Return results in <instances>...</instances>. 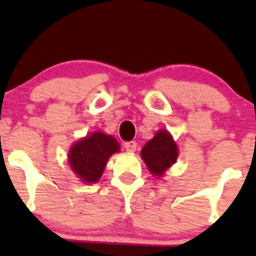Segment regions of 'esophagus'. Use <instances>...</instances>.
I'll use <instances>...</instances> for the list:
<instances>
[{"label": "esophagus", "mask_w": 256, "mask_h": 256, "mask_svg": "<svg viewBox=\"0 0 256 256\" xmlns=\"http://www.w3.org/2000/svg\"><path fill=\"white\" fill-rule=\"evenodd\" d=\"M124 147H125L126 151L134 152L136 150V147H138V144H136V141H128V142L124 144Z\"/></svg>", "instance_id": "34e87169"}]
</instances>
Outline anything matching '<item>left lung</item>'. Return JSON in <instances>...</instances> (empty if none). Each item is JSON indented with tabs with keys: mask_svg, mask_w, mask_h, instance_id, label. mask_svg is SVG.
<instances>
[{
	"mask_svg": "<svg viewBox=\"0 0 256 256\" xmlns=\"http://www.w3.org/2000/svg\"><path fill=\"white\" fill-rule=\"evenodd\" d=\"M141 156L154 176H162L176 162L177 146L167 131H158L152 140L144 144Z\"/></svg>",
	"mask_w": 256,
	"mask_h": 256,
	"instance_id": "left-lung-1",
	"label": "left lung"
}]
</instances>
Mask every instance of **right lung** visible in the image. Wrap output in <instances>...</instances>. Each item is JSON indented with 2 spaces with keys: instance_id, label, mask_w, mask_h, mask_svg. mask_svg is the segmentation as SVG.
<instances>
[{
  "instance_id": "add662e5",
  "label": "right lung",
  "mask_w": 256,
  "mask_h": 256,
  "mask_svg": "<svg viewBox=\"0 0 256 256\" xmlns=\"http://www.w3.org/2000/svg\"><path fill=\"white\" fill-rule=\"evenodd\" d=\"M120 146L112 136L94 132L74 144L69 152V164L82 182H96L102 177L108 160Z\"/></svg>"
}]
</instances>
